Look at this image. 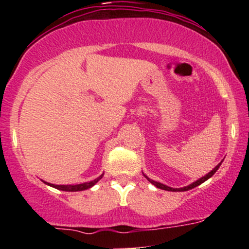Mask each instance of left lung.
Returning <instances> with one entry per match:
<instances>
[{"label":"left lung","instance_id":"8db88e82","mask_svg":"<svg viewBox=\"0 0 249 249\" xmlns=\"http://www.w3.org/2000/svg\"><path fill=\"white\" fill-rule=\"evenodd\" d=\"M222 162V161H221ZM221 162H219L218 165H216L215 167L213 168L212 171H211L210 173H207L206 176H204L202 177V178H200V179H198L196 180V181H194V182H192V184L191 185H188V186H185V187H181V188H172V187H168V186H166V185H164V184H161V182H158V181H154V180H152V179H150L148 178V177H146L145 176V178H146L148 181L151 182V184H153L154 186L156 187H158V188H160V190H165V191H171V192H184V191H188V190H192V188H194V187H196V186H199L200 184H202V182H205L206 181L207 179H210L211 177L213 176L214 173L216 172V171H218V168L220 167V165H221Z\"/></svg>","mask_w":249,"mask_h":249}]
</instances>
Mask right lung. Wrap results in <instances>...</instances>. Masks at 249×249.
I'll return each instance as SVG.
<instances>
[{"label": "right lung", "mask_w": 249, "mask_h": 249, "mask_svg": "<svg viewBox=\"0 0 249 249\" xmlns=\"http://www.w3.org/2000/svg\"><path fill=\"white\" fill-rule=\"evenodd\" d=\"M103 176H104V173L101 174L98 178L92 180V181L83 182V184H78V185H53V184H50V182H47V181H43V182L47 185H49V186H51V187L57 188V190L67 191V192H77V191H84V190H88V188L92 187L93 185L97 184V182H98L99 180L103 178Z\"/></svg>", "instance_id": "right-lung-1"}]
</instances>
